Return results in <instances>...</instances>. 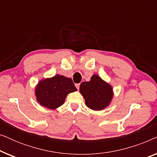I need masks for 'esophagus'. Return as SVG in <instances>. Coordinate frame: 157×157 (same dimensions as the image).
I'll return each instance as SVG.
<instances>
[{"label":"esophagus","mask_w":157,"mask_h":157,"mask_svg":"<svg viewBox=\"0 0 157 157\" xmlns=\"http://www.w3.org/2000/svg\"><path fill=\"white\" fill-rule=\"evenodd\" d=\"M75 86H76V89L78 90V89H79V86H80V83H76V85H75Z\"/></svg>","instance_id":"34e87169"}]
</instances>
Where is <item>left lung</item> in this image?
Here are the masks:
<instances>
[{"instance_id": "8db88e82", "label": "left lung", "mask_w": 157, "mask_h": 157, "mask_svg": "<svg viewBox=\"0 0 157 157\" xmlns=\"http://www.w3.org/2000/svg\"><path fill=\"white\" fill-rule=\"evenodd\" d=\"M79 91L84 98L86 106L94 111L106 108L113 96L112 86L96 74L91 77L89 81L81 83Z\"/></svg>"}]
</instances>
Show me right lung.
<instances>
[{"mask_svg":"<svg viewBox=\"0 0 157 157\" xmlns=\"http://www.w3.org/2000/svg\"><path fill=\"white\" fill-rule=\"evenodd\" d=\"M77 91L72 79L58 74L44 78L36 85V100L41 106L56 109L63 104L68 94Z\"/></svg>","mask_w":157,"mask_h":157,"instance_id":"add662e5","label":"right lung"}]
</instances>
